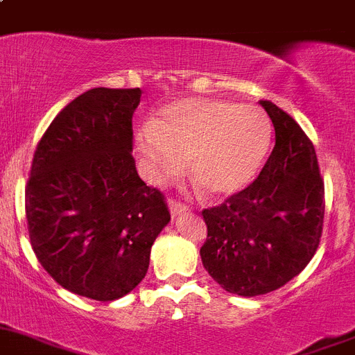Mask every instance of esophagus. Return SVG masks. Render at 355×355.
<instances>
[{
    "instance_id": "obj_1",
    "label": "esophagus",
    "mask_w": 355,
    "mask_h": 355,
    "mask_svg": "<svg viewBox=\"0 0 355 355\" xmlns=\"http://www.w3.org/2000/svg\"><path fill=\"white\" fill-rule=\"evenodd\" d=\"M167 202H168V209H171L172 216H178V214L187 213V211H188L187 204H183V202H180V200L172 199V197L167 200Z\"/></svg>"
}]
</instances>
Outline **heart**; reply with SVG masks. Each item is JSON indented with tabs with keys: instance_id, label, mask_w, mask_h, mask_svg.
I'll list each match as a JSON object with an SVG mask.
<instances>
[{
	"instance_id": "obj_1",
	"label": "heart",
	"mask_w": 355,
	"mask_h": 355,
	"mask_svg": "<svg viewBox=\"0 0 355 355\" xmlns=\"http://www.w3.org/2000/svg\"><path fill=\"white\" fill-rule=\"evenodd\" d=\"M271 121L259 107L227 100L187 98L167 105L162 118L139 132L137 151L148 178L165 184L190 160V178L206 197L245 188L268 155Z\"/></svg>"
}]
</instances>
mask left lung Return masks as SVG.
I'll return each mask as SVG.
<instances>
[{"mask_svg":"<svg viewBox=\"0 0 355 355\" xmlns=\"http://www.w3.org/2000/svg\"><path fill=\"white\" fill-rule=\"evenodd\" d=\"M275 126V148L257 180L202 209L207 227L200 257L227 292L268 294L303 271L320 245L324 180L317 153L291 114L260 100Z\"/></svg>","mask_w":355,"mask_h":355,"instance_id":"left-lung-1","label":"left lung"}]
</instances>
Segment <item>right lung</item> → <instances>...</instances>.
Segmentation results:
<instances>
[{
  "mask_svg": "<svg viewBox=\"0 0 355 355\" xmlns=\"http://www.w3.org/2000/svg\"><path fill=\"white\" fill-rule=\"evenodd\" d=\"M141 87H95L71 100L38 141L26 220L42 268L67 291L114 301L137 287L171 220L132 156Z\"/></svg>",
  "mask_w": 355,
  "mask_h": 355,
  "instance_id": "obj_1",
  "label": "right lung"
}]
</instances>
